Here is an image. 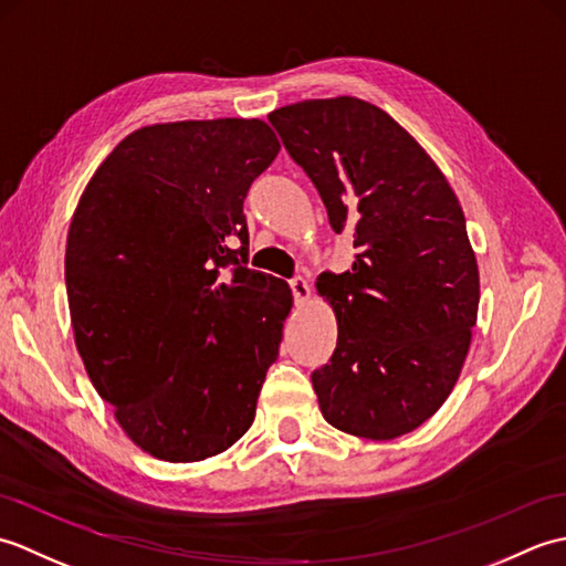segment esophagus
I'll use <instances>...</instances> for the list:
<instances>
[{"mask_svg":"<svg viewBox=\"0 0 566 566\" xmlns=\"http://www.w3.org/2000/svg\"><path fill=\"white\" fill-rule=\"evenodd\" d=\"M290 284H292L294 302H296V304H306L308 298H311V286H308V282L304 280V276H294V280H292Z\"/></svg>","mask_w":566,"mask_h":566,"instance_id":"1","label":"esophagus"}]
</instances>
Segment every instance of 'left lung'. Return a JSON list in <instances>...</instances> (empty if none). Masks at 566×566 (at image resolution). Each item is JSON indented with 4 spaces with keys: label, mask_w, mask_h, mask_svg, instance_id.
Listing matches in <instances>:
<instances>
[{
    "label": "left lung",
    "mask_w": 566,
    "mask_h": 566,
    "mask_svg": "<svg viewBox=\"0 0 566 566\" xmlns=\"http://www.w3.org/2000/svg\"><path fill=\"white\" fill-rule=\"evenodd\" d=\"M268 118L357 248L350 270L316 282L338 321L331 363L311 375L321 413L355 438H401L448 399L472 343L479 268L460 201L375 104L306 99Z\"/></svg>",
    "instance_id": "left-lung-1"
}]
</instances>
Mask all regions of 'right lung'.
<instances>
[{
  "instance_id": "add662e5",
  "label": "right lung",
  "mask_w": 566,
  "mask_h": 566,
  "mask_svg": "<svg viewBox=\"0 0 566 566\" xmlns=\"http://www.w3.org/2000/svg\"><path fill=\"white\" fill-rule=\"evenodd\" d=\"M276 153L260 118L143 126L106 155L72 213L77 353L122 430L158 460L221 454L255 420L294 298L243 264V199Z\"/></svg>"
}]
</instances>
